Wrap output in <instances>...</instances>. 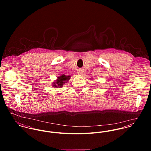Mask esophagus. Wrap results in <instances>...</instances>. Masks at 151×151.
Wrapping results in <instances>:
<instances>
[{
	"mask_svg": "<svg viewBox=\"0 0 151 151\" xmlns=\"http://www.w3.org/2000/svg\"><path fill=\"white\" fill-rule=\"evenodd\" d=\"M78 74H79V75H82V74H83V73L82 71H79L78 72Z\"/></svg>",
	"mask_w": 151,
	"mask_h": 151,
	"instance_id": "esophagus-1",
	"label": "esophagus"
}]
</instances>
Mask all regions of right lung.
Here are the masks:
<instances>
[{"label": "right lung", "instance_id": "right-lung-1", "mask_svg": "<svg viewBox=\"0 0 151 151\" xmlns=\"http://www.w3.org/2000/svg\"><path fill=\"white\" fill-rule=\"evenodd\" d=\"M70 76H65V74H62L58 77V79L53 83L52 86L54 88H61L65 85V83L68 82V81L70 78Z\"/></svg>", "mask_w": 151, "mask_h": 151}]
</instances>
